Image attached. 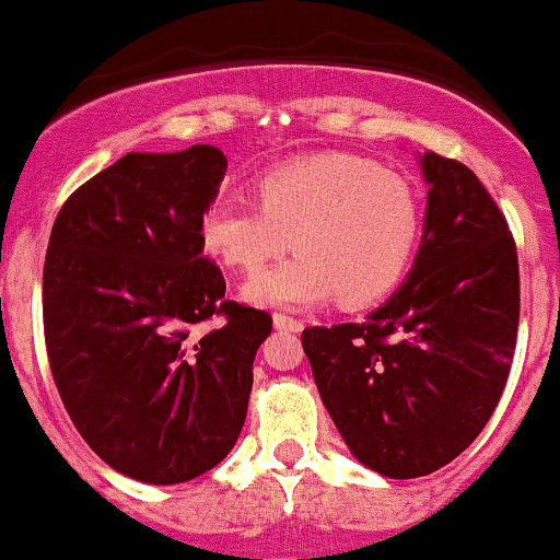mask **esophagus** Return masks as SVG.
<instances>
[{
  "mask_svg": "<svg viewBox=\"0 0 560 560\" xmlns=\"http://www.w3.org/2000/svg\"><path fill=\"white\" fill-rule=\"evenodd\" d=\"M272 323L278 330H288V332H299L301 328H304V325H301V319L288 317V314H275Z\"/></svg>",
  "mask_w": 560,
  "mask_h": 560,
  "instance_id": "esophagus-1",
  "label": "esophagus"
}]
</instances>
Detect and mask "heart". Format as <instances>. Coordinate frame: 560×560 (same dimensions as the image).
I'll return each instance as SVG.
<instances>
[{
  "mask_svg": "<svg viewBox=\"0 0 560 560\" xmlns=\"http://www.w3.org/2000/svg\"><path fill=\"white\" fill-rule=\"evenodd\" d=\"M256 198L217 200L200 219L209 254L256 275L291 248L301 254L246 288L256 304L299 310L338 296L368 306L397 288L420 235V198L401 174L330 153L288 161L256 177Z\"/></svg>",
  "mask_w": 560,
  "mask_h": 560,
  "instance_id": "1",
  "label": "heart"
}]
</instances>
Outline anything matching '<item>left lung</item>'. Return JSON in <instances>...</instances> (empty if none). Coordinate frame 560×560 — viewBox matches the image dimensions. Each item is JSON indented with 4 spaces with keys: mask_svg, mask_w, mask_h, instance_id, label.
<instances>
[{
    "mask_svg": "<svg viewBox=\"0 0 560 560\" xmlns=\"http://www.w3.org/2000/svg\"><path fill=\"white\" fill-rule=\"evenodd\" d=\"M423 241L405 285L364 317L301 332L314 383L362 466L416 479L455 460L502 397L518 332L505 217L460 161L420 155Z\"/></svg>",
    "mask_w": 560,
    "mask_h": 560,
    "instance_id": "obj_1",
    "label": "left lung"
}]
</instances>
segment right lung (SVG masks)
<instances>
[{"label": "right lung", "instance_id": "1", "mask_svg": "<svg viewBox=\"0 0 560 560\" xmlns=\"http://www.w3.org/2000/svg\"><path fill=\"white\" fill-rule=\"evenodd\" d=\"M228 159L213 144L127 153L62 203L44 259V341L62 405L118 474L182 483L246 423L272 317L224 299L200 219ZM217 313L213 331L199 325Z\"/></svg>", "mask_w": 560, "mask_h": 560}]
</instances>
